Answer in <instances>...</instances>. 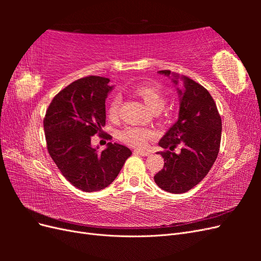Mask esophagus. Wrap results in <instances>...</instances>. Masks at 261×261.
<instances>
[{
    "instance_id": "obj_1",
    "label": "esophagus",
    "mask_w": 261,
    "mask_h": 261,
    "mask_svg": "<svg viewBox=\"0 0 261 261\" xmlns=\"http://www.w3.org/2000/svg\"><path fill=\"white\" fill-rule=\"evenodd\" d=\"M134 152L137 153V154H140V155H144V156H147V155L151 154V152H150V151H145V150H140V149L134 150Z\"/></svg>"
}]
</instances>
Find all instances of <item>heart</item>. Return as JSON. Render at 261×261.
Segmentation results:
<instances>
[{
  "instance_id": "b5f03b06",
  "label": "heart",
  "mask_w": 261,
  "mask_h": 261,
  "mask_svg": "<svg viewBox=\"0 0 261 261\" xmlns=\"http://www.w3.org/2000/svg\"><path fill=\"white\" fill-rule=\"evenodd\" d=\"M130 90L136 97L143 100L144 103L154 113L161 111L167 102L165 93L159 86L154 84H138L134 86ZM120 105L121 97L118 94H114L110 99L108 105V113L110 117H117ZM153 137L154 133L152 130L139 127H125L118 133V139L126 145L136 148L147 147L149 141Z\"/></svg>"
}]
</instances>
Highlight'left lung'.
<instances>
[{
	"label": "left lung",
	"mask_w": 261,
	"mask_h": 261,
	"mask_svg": "<svg viewBox=\"0 0 261 261\" xmlns=\"http://www.w3.org/2000/svg\"><path fill=\"white\" fill-rule=\"evenodd\" d=\"M158 73L169 77L175 86L181 81L183 88L176 87L179 97L177 121L159 141V146L167 150L158 152L163 156L164 165L154 175V181L165 192L183 194L199 184L215 163L222 122L215 100L201 85L171 70ZM178 144L181 152L173 153Z\"/></svg>",
	"instance_id": "obj_1"
}]
</instances>
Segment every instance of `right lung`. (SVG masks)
<instances>
[{"instance_id":"right-lung-1","label":"right lung","mask_w":261,"mask_h":261,"mask_svg":"<svg viewBox=\"0 0 261 261\" xmlns=\"http://www.w3.org/2000/svg\"><path fill=\"white\" fill-rule=\"evenodd\" d=\"M100 76L81 78L55 96L43 121L46 147L70 184L84 192H97L116 178L132 151L109 143L98 152L91 137L106 125V99L113 89Z\"/></svg>"}]
</instances>
